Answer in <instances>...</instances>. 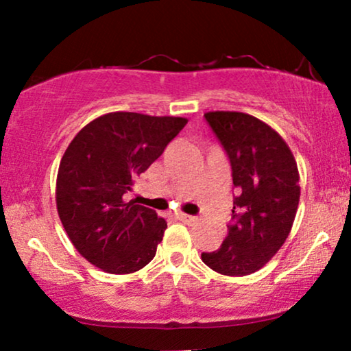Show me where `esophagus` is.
I'll list each match as a JSON object with an SVG mask.
<instances>
[{
  "label": "esophagus",
  "mask_w": 351,
  "mask_h": 351,
  "mask_svg": "<svg viewBox=\"0 0 351 351\" xmlns=\"http://www.w3.org/2000/svg\"><path fill=\"white\" fill-rule=\"evenodd\" d=\"M177 219L182 220V222H186V223L195 222V220H196V217H193V215H189V214H184V213L177 214Z\"/></svg>",
  "instance_id": "34e87169"
}]
</instances>
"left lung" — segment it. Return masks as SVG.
Masks as SVG:
<instances>
[{
	"instance_id": "left-lung-1",
	"label": "left lung",
	"mask_w": 351,
	"mask_h": 351,
	"mask_svg": "<svg viewBox=\"0 0 351 351\" xmlns=\"http://www.w3.org/2000/svg\"><path fill=\"white\" fill-rule=\"evenodd\" d=\"M233 171V223L222 246L203 252L210 270L246 276L261 270L289 237L300 199L291 148L271 126L243 112L204 113Z\"/></svg>"
}]
</instances>
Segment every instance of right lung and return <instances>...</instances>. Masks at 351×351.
<instances>
[{
  "mask_svg": "<svg viewBox=\"0 0 351 351\" xmlns=\"http://www.w3.org/2000/svg\"><path fill=\"white\" fill-rule=\"evenodd\" d=\"M186 121L112 112L86 124L66 147L57 172V213L76 251L102 271L129 275L155 257L166 220L124 195Z\"/></svg>",
  "mask_w": 351,
  "mask_h": 351,
  "instance_id": "right-lung-1",
  "label": "right lung"
}]
</instances>
